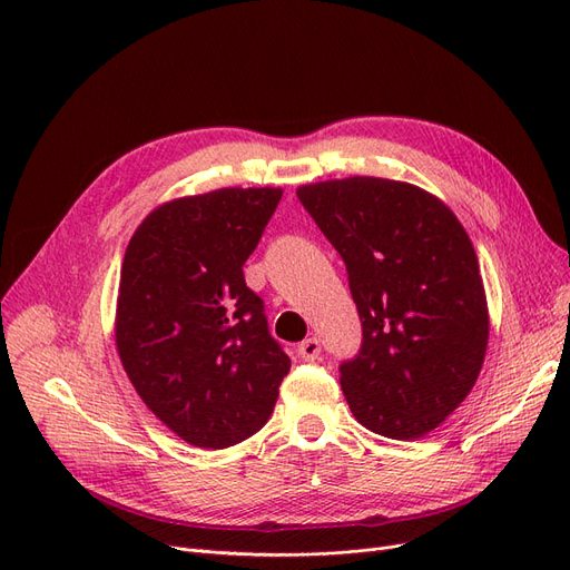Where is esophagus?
<instances>
[{
	"instance_id": "esophagus-1",
	"label": "esophagus",
	"mask_w": 570,
	"mask_h": 570,
	"mask_svg": "<svg viewBox=\"0 0 570 570\" xmlns=\"http://www.w3.org/2000/svg\"><path fill=\"white\" fill-rule=\"evenodd\" d=\"M297 352L304 361H316L318 354H321V340L318 337H306L297 347Z\"/></svg>"
}]
</instances>
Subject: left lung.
Listing matches in <instances>:
<instances>
[{
  "instance_id": "8db88e82",
  "label": "left lung",
  "mask_w": 570,
  "mask_h": 570,
  "mask_svg": "<svg viewBox=\"0 0 570 570\" xmlns=\"http://www.w3.org/2000/svg\"><path fill=\"white\" fill-rule=\"evenodd\" d=\"M297 197L347 266L361 347L340 364V385L354 419L383 438H423L465 400L488 350L469 235L409 183L358 176Z\"/></svg>"
}]
</instances>
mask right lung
Wrapping results in <instances>:
<instances>
[{"label":"right lung","instance_id":"1","mask_svg":"<svg viewBox=\"0 0 570 570\" xmlns=\"http://www.w3.org/2000/svg\"><path fill=\"white\" fill-rule=\"evenodd\" d=\"M281 197L226 187L168 202L126 249L120 361L154 416L195 446L223 450L262 430L289 371L243 273Z\"/></svg>","mask_w":570,"mask_h":570}]
</instances>
